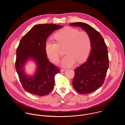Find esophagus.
<instances>
[{
	"label": "esophagus",
	"mask_w": 125,
	"mask_h": 125,
	"mask_svg": "<svg viewBox=\"0 0 125 125\" xmlns=\"http://www.w3.org/2000/svg\"><path fill=\"white\" fill-rule=\"evenodd\" d=\"M66 70V69H64V68H61V69H60V71H61V72H64V71H65Z\"/></svg>",
	"instance_id": "1"
}]
</instances>
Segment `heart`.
Instances as JSON below:
<instances>
[{
  "label": "heart",
  "mask_w": 125,
  "mask_h": 125,
  "mask_svg": "<svg viewBox=\"0 0 125 125\" xmlns=\"http://www.w3.org/2000/svg\"><path fill=\"white\" fill-rule=\"evenodd\" d=\"M54 38L56 42L47 41L45 45L47 57L53 63H57L59 59L61 48L65 47L66 55L62 59L61 64L63 66H71L76 60L81 63L86 59L92 48L90 35L85 31L66 27L58 32Z\"/></svg>",
  "instance_id": "1"
}]
</instances>
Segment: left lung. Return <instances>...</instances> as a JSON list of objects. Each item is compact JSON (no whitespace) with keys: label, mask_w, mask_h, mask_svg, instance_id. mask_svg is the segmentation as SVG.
<instances>
[{"label":"left lung","mask_w":125,"mask_h":125,"mask_svg":"<svg viewBox=\"0 0 125 125\" xmlns=\"http://www.w3.org/2000/svg\"><path fill=\"white\" fill-rule=\"evenodd\" d=\"M70 25L82 28L90 35L92 50L90 57L83 64L75 69L73 85L81 94L91 93L103 83L109 67L108 50L101 34L89 25L76 22Z\"/></svg>","instance_id":"1"}]
</instances>
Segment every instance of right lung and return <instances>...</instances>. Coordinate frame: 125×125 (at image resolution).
Wrapping results in <instances>:
<instances>
[{
    "instance_id": "add662e5",
    "label": "right lung",
    "mask_w": 125,
    "mask_h": 125,
    "mask_svg": "<svg viewBox=\"0 0 125 125\" xmlns=\"http://www.w3.org/2000/svg\"><path fill=\"white\" fill-rule=\"evenodd\" d=\"M62 27L54 24L37 25L20 41L16 50L15 68L23 87L27 92L35 95L44 96L52 90L54 77L60 70L47 58L45 45L49 35ZM29 58L34 59L38 65L36 74L31 77L24 74L23 68Z\"/></svg>"
}]
</instances>
